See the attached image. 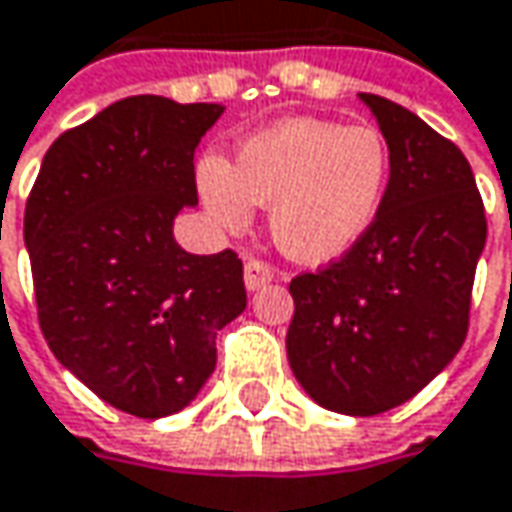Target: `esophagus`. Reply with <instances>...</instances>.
Instances as JSON below:
<instances>
[{
    "instance_id": "1",
    "label": "esophagus",
    "mask_w": 512,
    "mask_h": 512,
    "mask_svg": "<svg viewBox=\"0 0 512 512\" xmlns=\"http://www.w3.org/2000/svg\"><path fill=\"white\" fill-rule=\"evenodd\" d=\"M243 278H246V287L249 290H260V287H266V284H272L275 281V269L269 266V263H263V260H246V272H243Z\"/></svg>"
}]
</instances>
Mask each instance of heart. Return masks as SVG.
<instances>
[{
    "mask_svg": "<svg viewBox=\"0 0 512 512\" xmlns=\"http://www.w3.org/2000/svg\"><path fill=\"white\" fill-rule=\"evenodd\" d=\"M393 175L390 146L369 125L281 119L240 143L234 163L202 158L199 196L210 219L240 234L269 208L275 246L299 263H331L363 240Z\"/></svg>",
    "mask_w": 512,
    "mask_h": 512,
    "instance_id": "b5f03b06",
    "label": "heart"
}]
</instances>
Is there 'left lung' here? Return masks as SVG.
<instances>
[{"instance_id":"left-lung-1","label":"left lung","mask_w":512,"mask_h":512,"mask_svg":"<svg viewBox=\"0 0 512 512\" xmlns=\"http://www.w3.org/2000/svg\"><path fill=\"white\" fill-rule=\"evenodd\" d=\"M360 102L390 146V187L357 246L290 281L287 357L316 404L375 416L428 387L463 346L487 216L451 140L384 96Z\"/></svg>"}]
</instances>
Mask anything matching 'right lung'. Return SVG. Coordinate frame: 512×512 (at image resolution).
I'll list each match as a JSON object with an SVG mask.
<instances>
[{
	"mask_svg": "<svg viewBox=\"0 0 512 512\" xmlns=\"http://www.w3.org/2000/svg\"><path fill=\"white\" fill-rule=\"evenodd\" d=\"M222 105L128 96L46 152L25 202L40 331L102 401L140 419L187 407L216 366V334L246 310L243 260L172 237L193 208V155Z\"/></svg>",
	"mask_w": 512,
	"mask_h": 512,
	"instance_id": "1",
	"label": "right lung"
}]
</instances>
